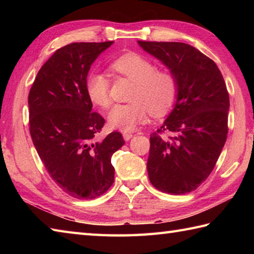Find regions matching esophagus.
I'll return each mask as SVG.
<instances>
[{
	"label": "esophagus",
	"mask_w": 254,
	"mask_h": 254,
	"mask_svg": "<svg viewBox=\"0 0 254 254\" xmlns=\"http://www.w3.org/2000/svg\"><path fill=\"white\" fill-rule=\"evenodd\" d=\"M132 137H133L132 133H127V132L123 133V138L126 139V141H128V139H131Z\"/></svg>",
	"instance_id": "34e87169"
}]
</instances>
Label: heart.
Returning <instances> with one entry per match:
<instances>
[{
	"instance_id": "1",
	"label": "heart",
	"mask_w": 254,
	"mask_h": 254,
	"mask_svg": "<svg viewBox=\"0 0 254 254\" xmlns=\"http://www.w3.org/2000/svg\"><path fill=\"white\" fill-rule=\"evenodd\" d=\"M113 72L133 82L127 104H117L108 113V121L115 128L131 132L146 120L148 112L161 117L169 112L178 97V82L175 75L165 69H156L155 64L139 53L127 52L116 58L110 64ZM90 101L100 108L110 104V84L107 75L90 71L85 80Z\"/></svg>"
}]
</instances>
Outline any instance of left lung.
<instances>
[{
	"instance_id": "1",
	"label": "left lung",
	"mask_w": 254,
	"mask_h": 254,
	"mask_svg": "<svg viewBox=\"0 0 254 254\" xmlns=\"http://www.w3.org/2000/svg\"><path fill=\"white\" fill-rule=\"evenodd\" d=\"M137 44L169 68L179 88L174 109L149 138V181L161 192L186 194L206 180L222 153L228 133L227 87L215 62L190 45ZM165 130L170 137L160 136Z\"/></svg>"
}]
</instances>
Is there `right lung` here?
Wrapping results in <instances>:
<instances>
[{"mask_svg":"<svg viewBox=\"0 0 254 254\" xmlns=\"http://www.w3.org/2000/svg\"><path fill=\"white\" fill-rule=\"evenodd\" d=\"M113 41L74 42L55 52L38 72L29 96V131L57 185L76 198H95L115 180L111 157L124 145L119 132L97 141L105 124L85 88L86 76Z\"/></svg>","mask_w":254,"mask_h":254,"instance_id":"1","label":"right lung"}]
</instances>
